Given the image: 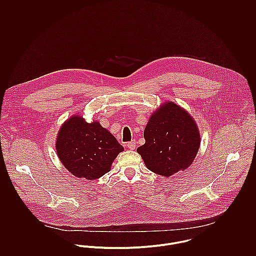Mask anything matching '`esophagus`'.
Listing matches in <instances>:
<instances>
[{"instance_id": "obj_1", "label": "esophagus", "mask_w": 256, "mask_h": 256, "mask_svg": "<svg viewBox=\"0 0 256 256\" xmlns=\"http://www.w3.org/2000/svg\"><path fill=\"white\" fill-rule=\"evenodd\" d=\"M127 146H128L130 150H134L135 146H136V142H135V141L128 142V143H127Z\"/></svg>"}]
</instances>
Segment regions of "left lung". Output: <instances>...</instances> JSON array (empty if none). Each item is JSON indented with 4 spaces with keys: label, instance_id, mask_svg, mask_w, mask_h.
<instances>
[{
    "label": "left lung",
    "instance_id": "obj_1",
    "mask_svg": "<svg viewBox=\"0 0 256 256\" xmlns=\"http://www.w3.org/2000/svg\"><path fill=\"white\" fill-rule=\"evenodd\" d=\"M146 143L137 148L146 168L170 176L187 168L200 146V134L191 116L172 102L154 112L144 131Z\"/></svg>",
    "mask_w": 256,
    "mask_h": 256
}]
</instances>
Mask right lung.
I'll use <instances>...</instances> for the list:
<instances>
[{"mask_svg": "<svg viewBox=\"0 0 256 256\" xmlns=\"http://www.w3.org/2000/svg\"><path fill=\"white\" fill-rule=\"evenodd\" d=\"M56 150L64 166L74 176L94 180L110 172L112 162L124 148L98 122L86 123L76 115L61 127Z\"/></svg>", "mask_w": 256, "mask_h": 256, "instance_id": "1", "label": "right lung"}]
</instances>
